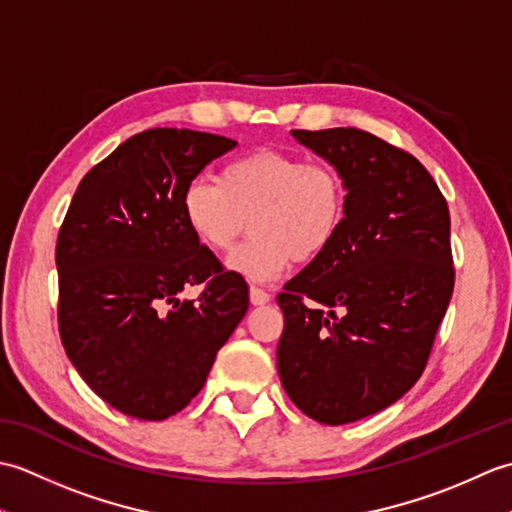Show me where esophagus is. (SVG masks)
<instances>
[{
	"instance_id": "1",
	"label": "esophagus",
	"mask_w": 512,
	"mask_h": 512,
	"mask_svg": "<svg viewBox=\"0 0 512 512\" xmlns=\"http://www.w3.org/2000/svg\"><path fill=\"white\" fill-rule=\"evenodd\" d=\"M248 295H250V303H253V306H264V303L270 301L268 292L264 288H257V286H250Z\"/></svg>"
}]
</instances>
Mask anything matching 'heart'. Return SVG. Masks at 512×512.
Masks as SVG:
<instances>
[{
    "instance_id": "heart-1",
    "label": "heart",
    "mask_w": 512,
    "mask_h": 512,
    "mask_svg": "<svg viewBox=\"0 0 512 512\" xmlns=\"http://www.w3.org/2000/svg\"><path fill=\"white\" fill-rule=\"evenodd\" d=\"M347 184L330 162L295 151L255 149L222 167L217 182L195 178L182 193L189 231L213 253L231 250L253 220V239L228 257L248 281H273L292 259L310 264L339 237Z\"/></svg>"
}]
</instances>
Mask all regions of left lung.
<instances>
[{
    "label": "left lung",
    "mask_w": 512,
    "mask_h": 512,
    "mask_svg": "<svg viewBox=\"0 0 512 512\" xmlns=\"http://www.w3.org/2000/svg\"><path fill=\"white\" fill-rule=\"evenodd\" d=\"M290 134L341 171L347 213L328 253L277 295V369L306 416L336 427L389 407L427 367L455 284L451 217L405 149L356 127Z\"/></svg>",
    "instance_id": "left-lung-1"
}]
</instances>
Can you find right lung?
Instances as JSON below:
<instances>
[{"label":"right lung","instance_id":"1","mask_svg":"<svg viewBox=\"0 0 512 512\" xmlns=\"http://www.w3.org/2000/svg\"><path fill=\"white\" fill-rule=\"evenodd\" d=\"M231 138L156 127L92 167L57 237L59 334L107 405L165 420L198 396L248 310V284L189 231L182 193ZM202 285L198 300L179 299Z\"/></svg>","mask_w":512,"mask_h":512}]
</instances>
